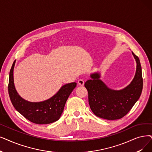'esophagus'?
<instances>
[{
  "label": "esophagus",
  "mask_w": 152,
  "mask_h": 152,
  "mask_svg": "<svg viewBox=\"0 0 152 152\" xmlns=\"http://www.w3.org/2000/svg\"><path fill=\"white\" fill-rule=\"evenodd\" d=\"M77 83L80 86H83L84 84V81L83 80V79H80V80H78Z\"/></svg>",
  "instance_id": "esophagus-1"
}]
</instances>
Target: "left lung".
Here are the masks:
<instances>
[{
    "label": "left lung",
    "mask_w": 152,
    "mask_h": 152,
    "mask_svg": "<svg viewBox=\"0 0 152 152\" xmlns=\"http://www.w3.org/2000/svg\"><path fill=\"white\" fill-rule=\"evenodd\" d=\"M132 55L137 62L136 73L132 81L125 88L120 91L110 89L99 80L98 73L91 75V80L85 83L90 108L96 116L110 121L120 119L140 98L143 89L142 68L139 58L134 52Z\"/></svg>",
    "instance_id": "obj_1"
}]
</instances>
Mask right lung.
I'll return each instance as SVG.
<instances>
[{"label": "right lung", "instance_id": "obj_1", "mask_svg": "<svg viewBox=\"0 0 152 152\" xmlns=\"http://www.w3.org/2000/svg\"><path fill=\"white\" fill-rule=\"evenodd\" d=\"M13 63L9 74L8 85L10 101L15 109L25 118L36 124H48L60 118L64 105L70 94L76 86V83L64 85L57 93L49 99L40 102H30L24 100L17 92L14 83Z\"/></svg>", "mask_w": 152, "mask_h": 152}]
</instances>
